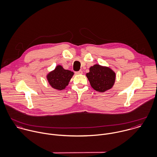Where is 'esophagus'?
I'll list each match as a JSON object with an SVG mask.
<instances>
[{
  "label": "esophagus",
  "mask_w": 157,
  "mask_h": 157,
  "mask_svg": "<svg viewBox=\"0 0 157 157\" xmlns=\"http://www.w3.org/2000/svg\"><path fill=\"white\" fill-rule=\"evenodd\" d=\"M75 73H76V75H81V74H82V70H79V71H76Z\"/></svg>",
  "instance_id": "1"
}]
</instances>
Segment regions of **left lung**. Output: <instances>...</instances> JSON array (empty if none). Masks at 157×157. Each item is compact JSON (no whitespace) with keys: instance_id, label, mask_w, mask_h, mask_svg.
<instances>
[{"instance_id":"obj_1","label":"left lung","mask_w":157,"mask_h":157,"mask_svg":"<svg viewBox=\"0 0 157 157\" xmlns=\"http://www.w3.org/2000/svg\"><path fill=\"white\" fill-rule=\"evenodd\" d=\"M86 76L92 87L99 92L111 89L115 81V73L112 70L98 64L90 68V72Z\"/></svg>"}]
</instances>
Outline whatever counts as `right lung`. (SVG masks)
Here are the masks:
<instances>
[{"mask_svg":"<svg viewBox=\"0 0 157 157\" xmlns=\"http://www.w3.org/2000/svg\"><path fill=\"white\" fill-rule=\"evenodd\" d=\"M73 75V72L63 69L61 65H58L53 71L47 75V78L50 85L53 88L61 90L68 86Z\"/></svg>","mask_w":157,"mask_h":157,"instance_id":"1","label":"right lung"}]
</instances>
